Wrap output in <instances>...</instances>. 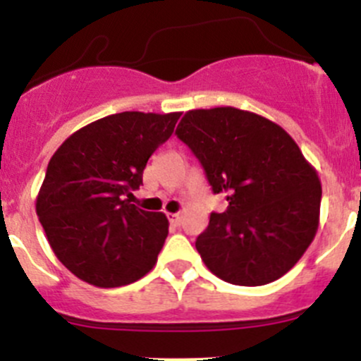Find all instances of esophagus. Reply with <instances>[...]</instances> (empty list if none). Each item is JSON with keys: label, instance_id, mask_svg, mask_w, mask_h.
<instances>
[{"label": "esophagus", "instance_id": "1", "mask_svg": "<svg viewBox=\"0 0 361 361\" xmlns=\"http://www.w3.org/2000/svg\"><path fill=\"white\" fill-rule=\"evenodd\" d=\"M167 216H169L171 225H174V227H180L181 225V214L180 213H171V214H167Z\"/></svg>", "mask_w": 361, "mask_h": 361}]
</instances>
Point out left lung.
<instances>
[{
	"label": "left lung",
	"mask_w": 361,
	"mask_h": 361,
	"mask_svg": "<svg viewBox=\"0 0 361 361\" xmlns=\"http://www.w3.org/2000/svg\"><path fill=\"white\" fill-rule=\"evenodd\" d=\"M176 136L194 152L227 209L195 241L224 281L262 286L285 276L314 239L322 183L288 133L232 106L185 113Z\"/></svg>",
	"instance_id": "1"
}]
</instances>
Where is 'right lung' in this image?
<instances>
[{"mask_svg":"<svg viewBox=\"0 0 361 361\" xmlns=\"http://www.w3.org/2000/svg\"><path fill=\"white\" fill-rule=\"evenodd\" d=\"M180 115H108L73 133L52 155L36 214L56 257L78 279L116 288L154 269L169 221L127 197L143 185L148 159Z\"/></svg>","mask_w":361,"mask_h":361,"instance_id":"obj_1","label":"right lung"}]
</instances>
